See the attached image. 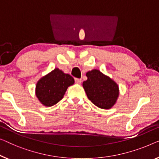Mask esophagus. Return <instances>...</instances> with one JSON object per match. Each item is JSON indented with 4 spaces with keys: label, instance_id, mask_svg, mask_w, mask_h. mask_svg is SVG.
<instances>
[{
    "label": "esophagus",
    "instance_id": "obj_1",
    "mask_svg": "<svg viewBox=\"0 0 159 159\" xmlns=\"http://www.w3.org/2000/svg\"><path fill=\"white\" fill-rule=\"evenodd\" d=\"M75 82L76 83V84H80V83H81V79H75Z\"/></svg>",
    "mask_w": 159,
    "mask_h": 159
}]
</instances>
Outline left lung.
<instances>
[{"mask_svg": "<svg viewBox=\"0 0 159 159\" xmlns=\"http://www.w3.org/2000/svg\"><path fill=\"white\" fill-rule=\"evenodd\" d=\"M86 76L88 79L83 83V86L89 100L99 108L112 107L119 94L118 85L96 69L88 72Z\"/></svg>", "mask_w": 159, "mask_h": 159, "instance_id": "left-lung-1", "label": "left lung"}]
</instances>
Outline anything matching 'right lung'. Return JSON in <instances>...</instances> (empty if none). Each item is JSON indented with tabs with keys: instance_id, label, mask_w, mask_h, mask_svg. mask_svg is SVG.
<instances>
[{
	"instance_id": "obj_1",
	"label": "right lung",
	"mask_w": 159,
	"mask_h": 159,
	"mask_svg": "<svg viewBox=\"0 0 159 159\" xmlns=\"http://www.w3.org/2000/svg\"><path fill=\"white\" fill-rule=\"evenodd\" d=\"M73 84L74 79L71 75L55 68L39 80L35 88V94L42 104L52 106L63 98L68 87Z\"/></svg>"
}]
</instances>
